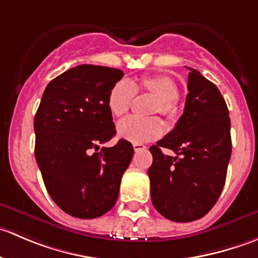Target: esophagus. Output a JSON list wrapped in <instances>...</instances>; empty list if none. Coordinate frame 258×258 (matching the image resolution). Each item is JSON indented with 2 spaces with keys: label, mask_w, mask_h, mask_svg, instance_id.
Segmentation results:
<instances>
[{
  "label": "esophagus",
  "mask_w": 258,
  "mask_h": 258,
  "mask_svg": "<svg viewBox=\"0 0 258 258\" xmlns=\"http://www.w3.org/2000/svg\"><path fill=\"white\" fill-rule=\"evenodd\" d=\"M134 150H135V152H139V151L146 150V146L142 145V144H135L134 145Z\"/></svg>",
  "instance_id": "1"
}]
</instances>
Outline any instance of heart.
<instances>
[{
	"instance_id": "obj_1",
	"label": "heart",
	"mask_w": 258,
	"mask_h": 258,
	"mask_svg": "<svg viewBox=\"0 0 258 258\" xmlns=\"http://www.w3.org/2000/svg\"><path fill=\"white\" fill-rule=\"evenodd\" d=\"M150 93L155 96L152 113H160L167 119L177 116L178 86L172 79L162 75L141 77L139 80L118 81L111 88L107 97V106L113 117L124 116L134 103L135 95ZM163 131V124L157 117L139 118L128 117L117 124V134L121 139L132 144H144L157 139Z\"/></svg>"
}]
</instances>
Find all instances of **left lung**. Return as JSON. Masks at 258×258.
Instances as JSON below:
<instances>
[{
  "instance_id": "obj_1",
  "label": "left lung",
  "mask_w": 258,
  "mask_h": 258,
  "mask_svg": "<svg viewBox=\"0 0 258 258\" xmlns=\"http://www.w3.org/2000/svg\"><path fill=\"white\" fill-rule=\"evenodd\" d=\"M187 69L183 114L170 134L150 147L151 200L163 217L175 222L199 220L215 206L232 151L225 98L215 83L197 70ZM162 148L176 155H165Z\"/></svg>"
}]
</instances>
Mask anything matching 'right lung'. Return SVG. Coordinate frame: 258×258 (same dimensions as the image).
Listing matches in <instances>:
<instances>
[{
  "label": "right lung",
  "instance_id": "right-lung-1",
  "mask_svg": "<svg viewBox=\"0 0 258 258\" xmlns=\"http://www.w3.org/2000/svg\"><path fill=\"white\" fill-rule=\"evenodd\" d=\"M121 70L80 64L46 87L35 114V156L54 204L74 217L96 218L114 206L131 142L100 144L116 135L107 97Z\"/></svg>",
  "mask_w": 258,
  "mask_h": 258
}]
</instances>
